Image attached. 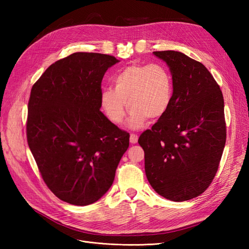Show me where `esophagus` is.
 <instances>
[{
  "instance_id": "obj_1",
  "label": "esophagus",
  "mask_w": 249,
  "mask_h": 249,
  "mask_svg": "<svg viewBox=\"0 0 249 249\" xmlns=\"http://www.w3.org/2000/svg\"><path fill=\"white\" fill-rule=\"evenodd\" d=\"M137 141H138V136H137V135L131 134V136H130V142L132 143V144H135V143H137Z\"/></svg>"
}]
</instances>
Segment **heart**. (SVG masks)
Returning a JSON list of instances; mask_svg holds the SVG:
<instances>
[{
    "mask_svg": "<svg viewBox=\"0 0 249 249\" xmlns=\"http://www.w3.org/2000/svg\"><path fill=\"white\" fill-rule=\"evenodd\" d=\"M113 88H104L100 106L112 124H120L130 110L127 125L140 129L147 118L158 120L166 114L173 96L171 74L159 63L131 64L112 78Z\"/></svg>",
    "mask_w": 249,
    "mask_h": 249,
    "instance_id": "heart-1",
    "label": "heart"
}]
</instances>
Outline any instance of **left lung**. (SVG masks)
Segmentation results:
<instances>
[{
  "label": "left lung",
  "instance_id": "1",
  "mask_svg": "<svg viewBox=\"0 0 249 249\" xmlns=\"http://www.w3.org/2000/svg\"><path fill=\"white\" fill-rule=\"evenodd\" d=\"M167 64L173 96L138 140L153 189L172 201L197 197L212 183L227 139L220 87L200 62L180 52H154Z\"/></svg>",
  "mask_w": 249,
  "mask_h": 249
}]
</instances>
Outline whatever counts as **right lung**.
Masks as SVG:
<instances>
[{"label": "right lung", "mask_w": 249, "mask_h": 249, "mask_svg": "<svg viewBox=\"0 0 249 249\" xmlns=\"http://www.w3.org/2000/svg\"><path fill=\"white\" fill-rule=\"evenodd\" d=\"M99 53H73L53 63L32 87L27 139L41 177L74 206L99 200L113 184L130 134L101 112L105 72L118 63Z\"/></svg>", "instance_id": "obj_1"}]
</instances>
